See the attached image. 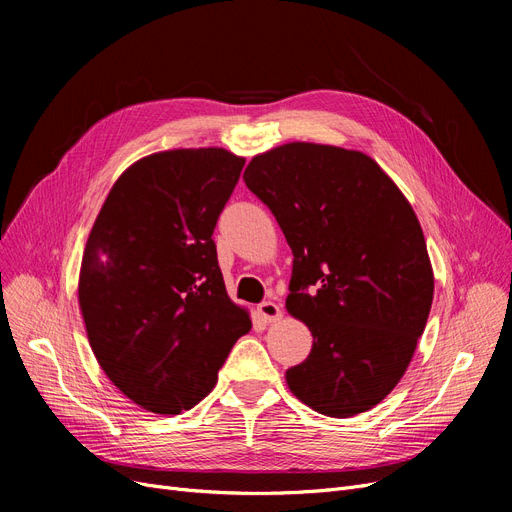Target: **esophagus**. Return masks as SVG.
<instances>
[{"label": "esophagus", "instance_id": "obj_1", "mask_svg": "<svg viewBox=\"0 0 512 512\" xmlns=\"http://www.w3.org/2000/svg\"><path fill=\"white\" fill-rule=\"evenodd\" d=\"M257 313L265 321V324H272V321H278L282 317V309L274 301H263L257 307Z\"/></svg>", "mask_w": 512, "mask_h": 512}]
</instances>
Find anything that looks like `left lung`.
<instances>
[{
  "label": "left lung",
  "instance_id": "8db88e82",
  "mask_svg": "<svg viewBox=\"0 0 512 512\" xmlns=\"http://www.w3.org/2000/svg\"><path fill=\"white\" fill-rule=\"evenodd\" d=\"M245 184L292 249L286 309L309 326L290 392L328 417L382 402L405 375L434 299V272L411 203L361 153L288 143L255 155Z\"/></svg>",
  "mask_w": 512,
  "mask_h": 512
}]
</instances>
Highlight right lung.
I'll return each mask as SVG.
<instances>
[{"label":"right lung","instance_id":"obj_1","mask_svg":"<svg viewBox=\"0 0 512 512\" xmlns=\"http://www.w3.org/2000/svg\"><path fill=\"white\" fill-rule=\"evenodd\" d=\"M242 166L220 147L147 155L116 180L89 234L78 278L89 344L112 384L151 413L193 409L251 330L211 238Z\"/></svg>","mask_w":512,"mask_h":512}]
</instances>
